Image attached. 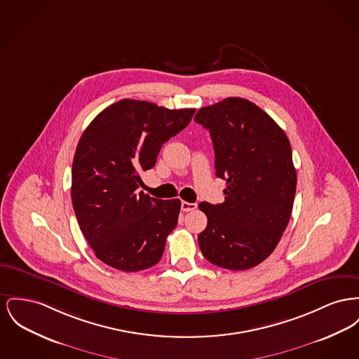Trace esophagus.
Returning a JSON list of instances; mask_svg holds the SVG:
<instances>
[{
    "label": "esophagus",
    "mask_w": 359,
    "mask_h": 359,
    "mask_svg": "<svg viewBox=\"0 0 359 359\" xmlns=\"http://www.w3.org/2000/svg\"><path fill=\"white\" fill-rule=\"evenodd\" d=\"M196 209V205L195 203H190V202H186V201H183L182 202V210L186 211H192Z\"/></svg>",
    "instance_id": "obj_1"
}]
</instances>
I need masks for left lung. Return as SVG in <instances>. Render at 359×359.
Instances as JSON below:
<instances>
[{
	"label": "left lung",
	"mask_w": 359,
	"mask_h": 359,
	"mask_svg": "<svg viewBox=\"0 0 359 359\" xmlns=\"http://www.w3.org/2000/svg\"><path fill=\"white\" fill-rule=\"evenodd\" d=\"M194 119L210 131L215 175L226 180L222 203H199L208 217L199 248L218 267L252 269L273 253L293 210L297 172L289 138L241 97L203 107Z\"/></svg>",
	"instance_id": "obj_1"
}]
</instances>
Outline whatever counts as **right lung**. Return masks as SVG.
<instances>
[{
  "label": "right lung",
  "mask_w": 359,
  "mask_h": 359,
  "mask_svg": "<svg viewBox=\"0 0 359 359\" xmlns=\"http://www.w3.org/2000/svg\"><path fill=\"white\" fill-rule=\"evenodd\" d=\"M194 112L123 99L85 128L72 165V202L88 244L107 266L133 273L161 259L180 201L138 192L140 172L156 165L161 147Z\"/></svg>",
  "instance_id": "right-lung-1"
}]
</instances>
